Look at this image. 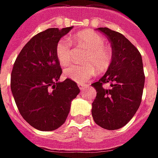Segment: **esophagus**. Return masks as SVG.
<instances>
[{
    "instance_id": "obj_1",
    "label": "esophagus",
    "mask_w": 158,
    "mask_h": 158,
    "mask_svg": "<svg viewBox=\"0 0 158 158\" xmlns=\"http://www.w3.org/2000/svg\"><path fill=\"white\" fill-rule=\"evenodd\" d=\"M85 85H84V84H79V88L81 90H84V89H85Z\"/></svg>"
}]
</instances>
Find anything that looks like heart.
<instances>
[{
	"label": "heart",
	"instance_id": "obj_1",
	"mask_svg": "<svg viewBox=\"0 0 158 158\" xmlns=\"http://www.w3.org/2000/svg\"><path fill=\"white\" fill-rule=\"evenodd\" d=\"M70 40L88 49L84 58L85 65L70 64L64 69V75L78 83H85L95 74L96 69L103 72L110 67L112 60L110 52L105 48V39L98 33L90 31L79 32ZM71 41L68 38L60 39L56 48L57 60L61 66H66L71 60Z\"/></svg>",
	"mask_w": 158,
	"mask_h": 158
}]
</instances>
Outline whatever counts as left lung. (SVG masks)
I'll list each match as a JSON object with an SVG mask.
<instances>
[{"label": "left lung", "instance_id": "obj_1", "mask_svg": "<svg viewBox=\"0 0 158 158\" xmlns=\"http://www.w3.org/2000/svg\"><path fill=\"white\" fill-rule=\"evenodd\" d=\"M109 38L112 47L110 67L98 82L91 114L94 121L107 130H116L127 124L140 105L144 73L140 53L122 34L107 27L98 28ZM110 83V88L103 86Z\"/></svg>", "mask_w": 158, "mask_h": 158}]
</instances>
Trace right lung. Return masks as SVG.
I'll list each match as a JSON object with an SVG mask.
<instances>
[{"label": "right lung", "instance_id": "1", "mask_svg": "<svg viewBox=\"0 0 158 158\" xmlns=\"http://www.w3.org/2000/svg\"><path fill=\"white\" fill-rule=\"evenodd\" d=\"M73 28H49L24 46L11 73V90L22 117L34 128L53 131L68 117L71 102L79 93L74 81L59 82L62 73L56 48Z\"/></svg>", "mask_w": 158, "mask_h": 158}]
</instances>
